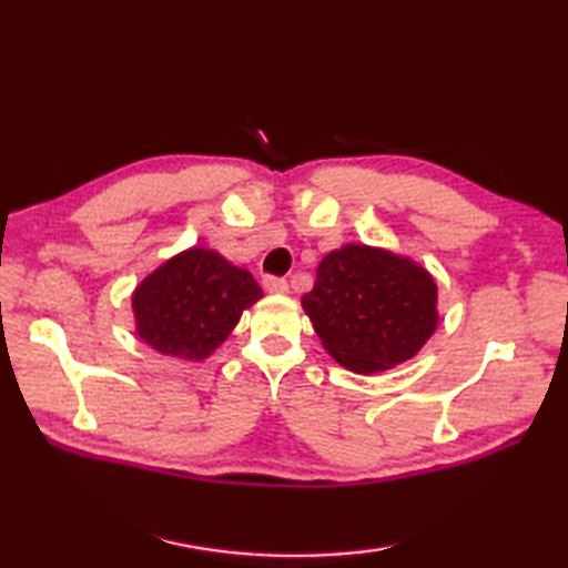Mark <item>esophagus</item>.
I'll return each instance as SVG.
<instances>
[{"label":"esophagus","instance_id":"1","mask_svg":"<svg viewBox=\"0 0 568 568\" xmlns=\"http://www.w3.org/2000/svg\"><path fill=\"white\" fill-rule=\"evenodd\" d=\"M263 287L273 295H287L291 293V285H287L285 277H275V275H265L263 277Z\"/></svg>","mask_w":568,"mask_h":568}]
</instances>
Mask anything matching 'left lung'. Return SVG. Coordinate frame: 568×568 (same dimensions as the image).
<instances>
[{
    "label": "left lung",
    "mask_w": 568,
    "mask_h": 568,
    "mask_svg": "<svg viewBox=\"0 0 568 568\" xmlns=\"http://www.w3.org/2000/svg\"><path fill=\"white\" fill-rule=\"evenodd\" d=\"M303 310L336 364L371 376L405 364L437 329V283L388 248L346 244L317 265Z\"/></svg>",
    "instance_id": "left-lung-1"
}]
</instances>
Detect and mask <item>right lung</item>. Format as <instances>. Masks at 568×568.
<instances>
[{"mask_svg":"<svg viewBox=\"0 0 568 568\" xmlns=\"http://www.w3.org/2000/svg\"><path fill=\"white\" fill-rule=\"evenodd\" d=\"M263 297L246 268L222 253L192 246L149 273L131 295L136 334L163 356L207 358Z\"/></svg>","mask_w":568,"mask_h":568,"instance_id":"add662e5","label":"right lung"}]
</instances>
